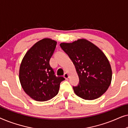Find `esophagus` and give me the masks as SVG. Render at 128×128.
I'll use <instances>...</instances> for the list:
<instances>
[{
  "label": "esophagus",
  "instance_id": "1",
  "mask_svg": "<svg viewBox=\"0 0 128 128\" xmlns=\"http://www.w3.org/2000/svg\"><path fill=\"white\" fill-rule=\"evenodd\" d=\"M64 78H66V79H68V78H69V74H68V73H64Z\"/></svg>",
  "mask_w": 128,
  "mask_h": 128
}]
</instances>
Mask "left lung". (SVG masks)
Listing matches in <instances>:
<instances>
[{
    "label": "left lung",
    "mask_w": 128,
    "mask_h": 128,
    "mask_svg": "<svg viewBox=\"0 0 128 128\" xmlns=\"http://www.w3.org/2000/svg\"><path fill=\"white\" fill-rule=\"evenodd\" d=\"M60 46L73 62L79 78L78 85L73 87L75 94L87 100L101 97L112 80L111 65L102 50L85 39Z\"/></svg>",
    "instance_id": "left-lung-1"
}]
</instances>
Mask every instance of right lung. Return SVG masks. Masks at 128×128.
Returning a JSON list of instances; mask_svg holds the SVG:
<instances>
[{
	"instance_id": "1",
	"label": "right lung",
	"mask_w": 128,
	"mask_h": 128,
	"mask_svg": "<svg viewBox=\"0 0 128 128\" xmlns=\"http://www.w3.org/2000/svg\"><path fill=\"white\" fill-rule=\"evenodd\" d=\"M56 41L44 38L27 52L21 63L19 79L26 93L38 101H46L58 94L64 78L56 76L50 60Z\"/></svg>"
}]
</instances>
